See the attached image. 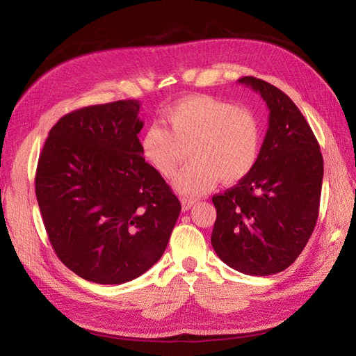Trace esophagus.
<instances>
[{
    "mask_svg": "<svg viewBox=\"0 0 356 356\" xmlns=\"http://www.w3.org/2000/svg\"><path fill=\"white\" fill-rule=\"evenodd\" d=\"M196 203V199H191V197H181V204H182V209L188 211L193 204Z\"/></svg>",
    "mask_w": 356,
    "mask_h": 356,
    "instance_id": "1",
    "label": "esophagus"
}]
</instances>
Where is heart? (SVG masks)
Instances as JSON below:
<instances>
[{
    "mask_svg": "<svg viewBox=\"0 0 356 356\" xmlns=\"http://www.w3.org/2000/svg\"><path fill=\"white\" fill-rule=\"evenodd\" d=\"M161 124L152 126L141 139L145 163L163 178H172L188 148L190 165L174 181L184 197L200 196L221 179L236 184L254 170L261 153V124L242 105L211 95H191L169 105Z\"/></svg>",
    "mask_w": 356,
    "mask_h": 356,
    "instance_id": "obj_1",
    "label": "heart"
}]
</instances>
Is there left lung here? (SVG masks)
<instances>
[{
  "label": "left lung",
  "mask_w": 356,
  "mask_h": 356,
  "mask_svg": "<svg viewBox=\"0 0 356 356\" xmlns=\"http://www.w3.org/2000/svg\"><path fill=\"white\" fill-rule=\"evenodd\" d=\"M261 95L268 127L254 170L215 195L211 243L221 260L245 275L285 270L305 250L316 225L324 160L309 123L273 84L242 77Z\"/></svg>",
  "instance_id": "1"
}]
</instances>
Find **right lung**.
Returning a JSON list of instances; mask_svg holds the SVG:
<instances>
[{
    "label": "right lung",
    "mask_w": 356,
    "mask_h": 356,
    "mask_svg": "<svg viewBox=\"0 0 356 356\" xmlns=\"http://www.w3.org/2000/svg\"><path fill=\"white\" fill-rule=\"evenodd\" d=\"M138 101L90 105L59 118L38 159L35 195L49 241L75 275L132 281L163 255L181 203L149 168Z\"/></svg>",
    "instance_id": "obj_1"
}]
</instances>
